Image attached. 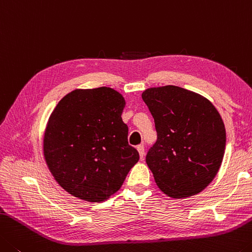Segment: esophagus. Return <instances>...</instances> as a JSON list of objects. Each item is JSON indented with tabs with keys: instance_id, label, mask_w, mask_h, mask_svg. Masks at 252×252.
I'll return each mask as SVG.
<instances>
[{
	"instance_id": "obj_1",
	"label": "esophagus",
	"mask_w": 252,
	"mask_h": 252,
	"mask_svg": "<svg viewBox=\"0 0 252 252\" xmlns=\"http://www.w3.org/2000/svg\"><path fill=\"white\" fill-rule=\"evenodd\" d=\"M136 148H137V151L139 153V158H141V159H143L144 155H145V148H144V145H138Z\"/></svg>"
}]
</instances>
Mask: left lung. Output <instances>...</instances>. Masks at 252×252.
<instances>
[{
  "label": "left lung",
  "instance_id": "left-lung-1",
  "mask_svg": "<svg viewBox=\"0 0 252 252\" xmlns=\"http://www.w3.org/2000/svg\"><path fill=\"white\" fill-rule=\"evenodd\" d=\"M142 98L158 133L146 155L158 187L173 199L203 191L224 155L225 128L219 111L207 98L177 86L148 88Z\"/></svg>",
  "mask_w": 252,
  "mask_h": 252
}]
</instances>
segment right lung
I'll list each match as a JSON object with an SVG mask.
<instances>
[{
    "instance_id": "1",
    "label": "right lung",
    "mask_w": 252,
    "mask_h": 252,
    "mask_svg": "<svg viewBox=\"0 0 252 252\" xmlns=\"http://www.w3.org/2000/svg\"><path fill=\"white\" fill-rule=\"evenodd\" d=\"M125 105L113 88L76 89L52 111L43 138L44 158L57 182L71 195L105 201L138 162L122 119Z\"/></svg>"
}]
</instances>
